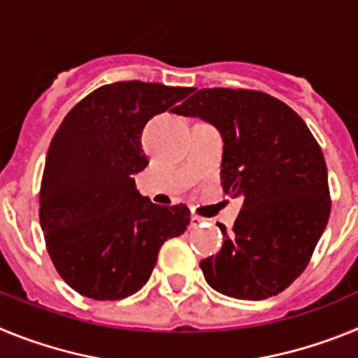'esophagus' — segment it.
<instances>
[{"label":"esophagus","mask_w":358,"mask_h":358,"mask_svg":"<svg viewBox=\"0 0 358 358\" xmlns=\"http://www.w3.org/2000/svg\"><path fill=\"white\" fill-rule=\"evenodd\" d=\"M202 220H204V218H201L199 215H192V218H189V224H192V227H199L202 224Z\"/></svg>","instance_id":"obj_1"}]
</instances>
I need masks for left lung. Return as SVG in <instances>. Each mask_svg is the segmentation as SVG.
<instances>
[{
	"instance_id": "8db88e82",
	"label": "left lung",
	"mask_w": 358,
	"mask_h": 358,
	"mask_svg": "<svg viewBox=\"0 0 358 358\" xmlns=\"http://www.w3.org/2000/svg\"><path fill=\"white\" fill-rule=\"evenodd\" d=\"M218 129L222 188L242 197L233 233L201 262L208 285L236 299H267L308 265L330 217L328 170L301 116L262 91L199 90L176 110Z\"/></svg>"
}]
</instances>
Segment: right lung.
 <instances>
[{
  "instance_id": "1",
  "label": "right lung",
  "mask_w": 358,
  "mask_h": 358,
  "mask_svg": "<svg viewBox=\"0 0 358 358\" xmlns=\"http://www.w3.org/2000/svg\"><path fill=\"white\" fill-rule=\"evenodd\" d=\"M192 87L115 82L69 110L46 156L39 220L62 280L78 294L115 301L141 289L164 242L189 224L185 204L157 206L136 189L148 164L141 132L152 116L176 113Z\"/></svg>"
}]
</instances>
